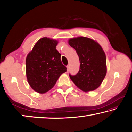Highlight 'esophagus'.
<instances>
[{
	"label": "esophagus",
	"instance_id": "esophagus-1",
	"mask_svg": "<svg viewBox=\"0 0 132 132\" xmlns=\"http://www.w3.org/2000/svg\"><path fill=\"white\" fill-rule=\"evenodd\" d=\"M67 71H68L69 70H70V65H68L67 66Z\"/></svg>",
	"mask_w": 132,
	"mask_h": 132
}]
</instances>
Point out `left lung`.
<instances>
[{
    "label": "left lung",
    "mask_w": 132,
    "mask_h": 132,
    "mask_svg": "<svg viewBox=\"0 0 132 132\" xmlns=\"http://www.w3.org/2000/svg\"><path fill=\"white\" fill-rule=\"evenodd\" d=\"M69 44L76 51L80 66L76 75L70 74L75 85L84 91H91L100 86L106 74V60L102 47L90 38H71Z\"/></svg>",
    "instance_id": "1"
}]
</instances>
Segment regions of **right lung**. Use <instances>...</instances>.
Returning a JSON list of instances; mask_svg holds the SVG:
<instances>
[{
    "mask_svg": "<svg viewBox=\"0 0 132 132\" xmlns=\"http://www.w3.org/2000/svg\"><path fill=\"white\" fill-rule=\"evenodd\" d=\"M56 40L44 37L34 45L26 60L28 82L35 91L43 94L55 85L58 78L67 71L62 64Z\"/></svg>",
    "mask_w": 132,
    "mask_h": 132,
    "instance_id": "right-lung-1",
    "label": "right lung"
}]
</instances>
